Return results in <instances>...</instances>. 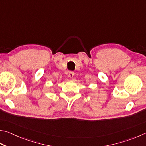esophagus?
I'll list each match as a JSON object with an SVG mask.
<instances>
[{
	"label": "esophagus",
	"instance_id": "esophagus-1",
	"mask_svg": "<svg viewBox=\"0 0 146 146\" xmlns=\"http://www.w3.org/2000/svg\"><path fill=\"white\" fill-rule=\"evenodd\" d=\"M74 75H75V73H74L73 71H70V72H69V74H68V76H70V78H73Z\"/></svg>",
	"mask_w": 146,
	"mask_h": 146
}]
</instances>
